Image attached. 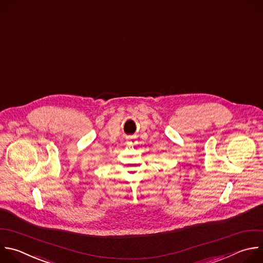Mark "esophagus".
<instances>
[{
	"instance_id": "34e87169",
	"label": "esophagus",
	"mask_w": 263,
	"mask_h": 263,
	"mask_svg": "<svg viewBox=\"0 0 263 263\" xmlns=\"http://www.w3.org/2000/svg\"><path fill=\"white\" fill-rule=\"evenodd\" d=\"M128 141L131 143V144H134L136 141H135V138L134 137H129L128 138Z\"/></svg>"
}]
</instances>
